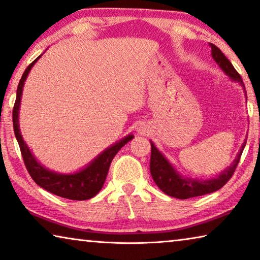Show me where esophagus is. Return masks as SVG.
<instances>
[{
  "label": "esophagus",
  "mask_w": 260,
  "mask_h": 260,
  "mask_svg": "<svg viewBox=\"0 0 260 260\" xmlns=\"http://www.w3.org/2000/svg\"><path fill=\"white\" fill-rule=\"evenodd\" d=\"M138 132H139V133H140V134H143V133H146V128H145V127H139Z\"/></svg>",
  "instance_id": "1"
}]
</instances>
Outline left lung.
<instances>
[{
	"label": "left lung",
	"mask_w": 260,
	"mask_h": 260,
	"mask_svg": "<svg viewBox=\"0 0 260 260\" xmlns=\"http://www.w3.org/2000/svg\"><path fill=\"white\" fill-rule=\"evenodd\" d=\"M209 46L211 48V56L214 58L217 65H218L220 70L225 73V76L231 81L239 84V86L243 88L244 94H245L246 98V91L242 80V77L238 75V72L232 67L230 60L223 55V52L216 45L209 43ZM245 145L246 139L244 140L241 149L237 153V156L235 157L234 162L226 169H224L223 172H220L218 175L212 177V179L200 180L182 175L179 170L175 168V166H173L172 162L156 148L154 142L150 141V146H152V154H150L149 165L150 174H152L153 180L157 187L165 193H167L168 196L175 197V199L187 200L190 199V197L202 196L205 195V193L214 192L222 188L230 180L236 167H237L241 155L244 148H245Z\"/></svg>",
	"instance_id": "1"
}]
</instances>
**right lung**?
Segmentation results:
<instances>
[{"label":"right lung","instance_id":"1","mask_svg":"<svg viewBox=\"0 0 260 260\" xmlns=\"http://www.w3.org/2000/svg\"><path fill=\"white\" fill-rule=\"evenodd\" d=\"M44 53V52H43ZM38 56L28 68L25 69L21 80L17 86L16 102H15L14 111H13V123L15 137L21 148V153L24 160L25 167L28 169L30 176L36 183L45 190L55 193L57 196L64 197V199L75 200V201H84L92 199L100 190H102L104 183H105L108 169H110L111 162L113 157L117 155L120 149L134 138L133 134L126 135L121 140L117 141L113 145L107 147L105 150L96 155L92 161L77 172L73 173H58L44 167L40 161L35 157L30 148L23 140L21 128H19V108H21V100L23 87L26 78H28L30 70L32 69L37 60L43 56Z\"/></svg>","mask_w":260,"mask_h":260}]
</instances>
